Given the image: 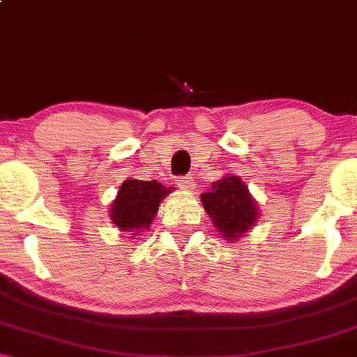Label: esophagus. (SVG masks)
<instances>
[{"label":"esophagus","instance_id":"esophagus-1","mask_svg":"<svg viewBox=\"0 0 357 357\" xmlns=\"http://www.w3.org/2000/svg\"><path fill=\"white\" fill-rule=\"evenodd\" d=\"M176 181H178V186L181 188V190H192V188H195V179H192L191 176H179Z\"/></svg>","mask_w":357,"mask_h":357}]
</instances>
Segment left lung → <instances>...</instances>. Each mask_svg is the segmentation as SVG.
I'll return each instance as SVG.
<instances>
[{
    "instance_id": "8db88e82",
    "label": "left lung",
    "mask_w": 357,
    "mask_h": 357,
    "mask_svg": "<svg viewBox=\"0 0 357 357\" xmlns=\"http://www.w3.org/2000/svg\"><path fill=\"white\" fill-rule=\"evenodd\" d=\"M202 202L215 228L228 241L241 238L258 220L255 199L240 176L228 174L213 183L211 191L202 195Z\"/></svg>"
}]
</instances>
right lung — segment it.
Segmentation results:
<instances>
[{
    "label": "right lung",
    "instance_id": "1",
    "mask_svg": "<svg viewBox=\"0 0 357 357\" xmlns=\"http://www.w3.org/2000/svg\"><path fill=\"white\" fill-rule=\"evenodd\" d=\"M169 192L171 188L162 186L155 179H126L117 192V198L110 204V220L121 231L139 235V231L149 230L159 203Z\"/></svg>",
    "mask_w": 357,
    "mask_h": 357
}]
</instances>
